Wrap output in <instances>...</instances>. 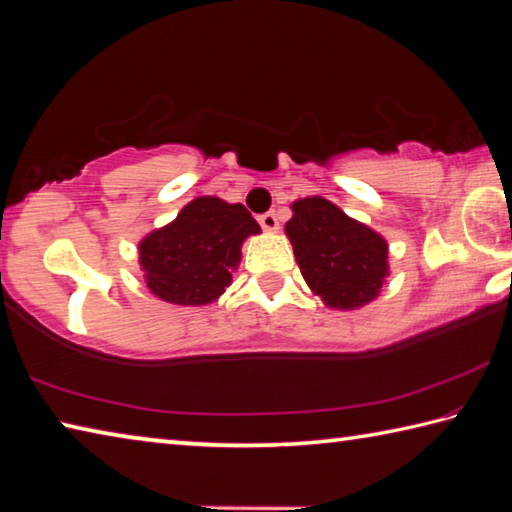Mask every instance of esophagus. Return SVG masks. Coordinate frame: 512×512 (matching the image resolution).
I'll return each mask as SVG.
<instances>
[{"label":"esophagus","instance_id":"obj_1","mask_svg":"<svg viewBox=\"0 0 512 512\" xmlns=\"http://www.w3.org/2000/svg\"><path fill=\"white\" fill-rule=\"evenodd\" d=\"M259 225H262L266 232H277V230H280V221H277L275 212H266V214L259 216Z\"/></svg>","mask_w":512,"mask_h":512}]
</instances>
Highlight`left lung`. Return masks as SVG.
Instances as JSON below:
<instances>
[{
  "label": "left lung",
  "instance_id": "8db88e82",
  "mask_svg": "<svg viewBox=\"0 0 512 512\" xmlns=\"http://www.w3.org/2000/svg\"><path fill=\"white\" fill-rule=\"evenodd\" d=\"M284 232L309 289L332 309H359L388 275L386 239L323 196L300 198Z\"/></svg>",
  "mask_w": 512,
  "mask_h": 512
}]
</instances>
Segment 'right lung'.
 <instances>
[{
	"instance_id": "right-lung-1",
	"label": "right lung",
	"mask_w": 512,
	"mask_h": 512,
	"mask_svg": "<svg viewBox=\"0 0 512 512\" xmlns=\"http://www.w3.org/2000/svg\"><path fill=\"white\" fill-rule=\"evenodd\" d=\"M250 235H259V225L244 205L198 196L140 241L146 287L171 305H210L232 284Z\"/></svg>"
}]
</instances>
